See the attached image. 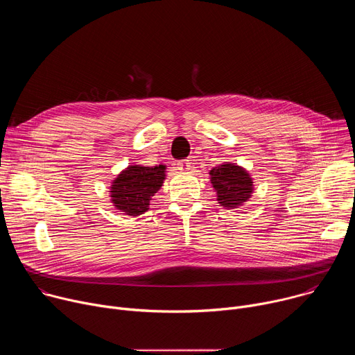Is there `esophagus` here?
Instances as JSON below:
<instances>
[{"label": "esophagus", "instance_id": "obj_1", "mask_svg": "<svg viewBox=\"0 0 355 355\" xmlns=\"http://www.w3.org/2000/svg\"><path fill=\"white\" fill-rule=\"evenodd\" d=\"M177 166H178V170H181V171H188L189 167H191V163H189V160H181V162L177 163Z\"/></svg>", "mask_w": 355, "mask_h": 355}]
</instances>
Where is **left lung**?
<instances>
[{
	"mask_svg": "<svg viewBox=\"0 0 355 355\" xmlns=\"http://www.w3.org/2000/svg\"><path fill=\"white\" fill-rule=\"evenodd\" d=\"M211 182L216 191L219 204L234 209L247 202L252 193V180L248 173L236 164L223 163L209 171Z\"/></svg>",
	"mask_w": 355,
	"mask_h": 355,
	"instance_id": "left-lung-1",
	"label": "left lung"
}]
</instances>
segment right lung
<instances>
[{"instance_id":"obj_1","label":"right lung","mask_w":355,"mask_h":355,"mask_svg":"<svg viewBox=\"0 0 355 355\" xmlns=\"http://www.w3.org/2000/svg\"><path fill=\"white\" fill-rule=\"evenodd\" d=\"M164 178L166 166H129L112 182L110 192L114 207L129 216L144 214Z\"/></svg>"}]
</instances>
